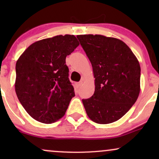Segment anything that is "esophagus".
I'll return each instance as SVG.
<instances>
[{
	"label": "esophagus",
	"mask_w": 159,
	"mask_h": 159,
	"mask_svg": "<svg viewBox=\"0 0 159 159\" xmlns=\"http://www.w3.org/2000/svg\"><path fill=\"white\" fill-rule=\"evenodd\" d=\"M82 84H83V81H80V82H78V83H77V86H78V87H81V86L82 85Z\"/></svg>",
	"instance_id": "34e87169"
}]
</instances>
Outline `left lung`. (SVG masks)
Masks as SVG:
<instances>
[{
    "label": "left lung",
    "mask_w": 159,
    "mask_h": 159,
    "mask_svg": "<svg viewBox=\"0 0 159 159\" xmlns=\"http://www.w3.org/2000/svg\"><path fill=\"white\" fill-rule=\"evenodd\" d=\"M93 66L95 92L82 99L89 118L98 124L114 123L135 103L140 93V66L129 47L102 35H78Z\"/></svg>",
    "instance_id": "obj_1"
}]
</instances>
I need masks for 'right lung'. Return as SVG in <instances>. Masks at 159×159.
Segmentation results:
<instances>
[{"mask_svg": "<svg viewBox=\"0 0 159 159\" xmlns=\"http://www.w3.org/2000/svg\"><path fill=\"white\" fill-rule=\"evenodd\" d=\"M78 45L74 35H59L33 43L19 57L16 93L34 120L49 124L64 116L75 96L66 57Z\"/></svg>", "mask_w": 159, "mask_h": 159, "instance_id": "right-lung-1", "label": "right lung"}]
</instances>
